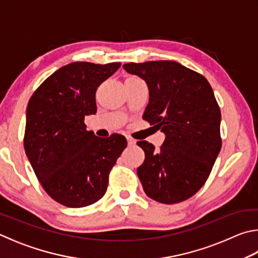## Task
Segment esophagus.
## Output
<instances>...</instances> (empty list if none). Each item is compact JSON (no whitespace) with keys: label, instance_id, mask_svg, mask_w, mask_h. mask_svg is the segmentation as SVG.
Here are the masks:
<instances>
[{"label":"esophagus","instance_id":"1","mask_svg":"<svg viewBox=\"0 0 258 258\" xmlns=\"http://www.w3.org/2000/svg\"><path fill=\"white\" fill-rule=\"evenodd\" d=\"M127 143H128L130 147H133V145H135V143H137V141H135L133 138L127 137Z\"/></svg>","mask_w":258,"mask_h":258}]
</instances>
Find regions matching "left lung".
<instances>
[{"label": "left lung", "mask_w": 258, "mask_h": 258, "mask_svg": "<svg viewBox=\"0 0 258 258\" xmlns=\"http://www.w3.org/2000/svg\"><path fill=\"white\" fill-rule=\"evenodd\" d=\"M126 72L147 82L149 104L143 119L165 133L160 149L147 141L138 176L150 199L179 203L198 193L221 150V111L202 74L174 60L127 63Z\"/></svg>", "instance_id": "left-lung-1"}]
</instances>
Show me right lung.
<instances>
[{"label": "right lung", "mask_w": 258, "mask_h": 258, "mask_svg": "<svg viewBox=\"0 0 258 258\" xmlns=\"http://www.w3.org/2000/svg\"><path fill=\"white\" fill-rule=\"evenodd\" d=\"M120 63L74 62L40 84L27 107L23 145L46 193L68 208H83L105 195L125 137L101 139L87 131L84 117L96 114L98 87Z\"/></svg>", "instance_id": "1"}]
</instances>
